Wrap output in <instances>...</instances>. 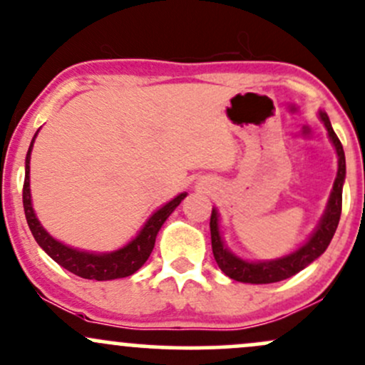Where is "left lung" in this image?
Listing matches in <instances>:
<instances>
[{
  "label": "left lung",
  "mask_w": 365,
  "mask_h": 365,
  "mask_svg": "<svg viewBox=\"0 0 365 365\" xmlns=\"http://www.w3.org/2000/svg\"><path fill=\"white\" fill-rule=\"evenodd\" d=\"M319 116L324 123L326 130H328L329 140L333 142L334 149L338 154V173L334 178L333 190H331L328 206H326L324 215H322L319 225L314 230V233L309 237L302 247L293 250L292 254L283 255L279 259H273V261H245L240 259L238 255L230 252L228 247L225 245L223 238L220 233V217H217V211L212 209L211 212V244H212V254L226 276H230L235 282L242 283H252V284H266V283H276L282 279L290 278V276L297 274L307 267L312 261H316L319 255L328 249L331 238H333L336 226L340 223L341 215V192H343V182H345V153H343V145L340 139L334 133L331 121L324 111H319Z\"/></svg>",
  "instance_id": "1"
}]
</instances>
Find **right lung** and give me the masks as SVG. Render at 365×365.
Masks as SVG:
<instances>
[{
	"label": "right lung",
	"instance_id": "right-lung-1",
	"mask_svg": "<svg viewBox=\"0 0 365 365\" xmlns=\"http://www.w3.org/2000/svg\"><path fill=\"white\" fill-rule=\"evenodd\" d=\"M39 132V130H37ZM36 132V135H37ZM34 139H32L31 145H29L27 158H25V180H24V211L25 217H27V225L31 228L32 235H34L36 242L39 244L41 249L44 250L53 261H56L61 267H65L70 273L81 276L86 279H96V282H106V279H116V278H127V276L133 274L139 271L144 262L148 261L150 252H153L154 244H156V235L161 230L163 223L168 220L171 212L177 209V206L187 197V192H182L165 206L159 207L153 216L145 221L142 230L137 233L133 240H130L127 245H123L118 250L106 254H94L86 252V250L72 249V247L61 244L56 238H53L48 232L43 228V225L37 220L34 207H32L31 199V153L34 148Z\"/></svg>",
	"mask_w": 365,
	"mask_h": 365
}]
</instances>
